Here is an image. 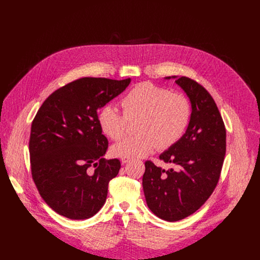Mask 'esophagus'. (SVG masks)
Listing matches in <instances>:
<instances>
[{
  "instance_id": "esophagus-1",
  "label": "esophagus",
  "mask_w": 260,
  "mask_h": 260,
  "mask_svg": "<svg viewBox=\"0 0 260 260\" xmlns=\"http://www.w3.org/2000/svg\"><path fill=\"white\" fill-rule=\"evenodd\" d=\"M129 161H131L129 158H121V162H122V164H127V162H129Z\"/></svg>"
}]
</instances>
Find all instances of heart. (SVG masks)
<instances>
[{
	"label": "heart",
	"mask_w": 260,
	"mask_h": 260,
	"mask_svg": "<svg viewBox=\"0 0 260 260\" xmlns=\"http://www.w3.org/2000/svg\"><path fill=\"white\" fill-rule=\"evenodd\" d=\"M123 114L112 105H106L98 113L102 132L118 141L124 137L128 122L138 120L139 134L116 144L113 155L139 158L156 148L166 150L176 145L186 133L191 119V105L186 96L150 82L133 87L121 100Z\"/></svg>",
	"instance_id": "obj_1"
}]
</instances>
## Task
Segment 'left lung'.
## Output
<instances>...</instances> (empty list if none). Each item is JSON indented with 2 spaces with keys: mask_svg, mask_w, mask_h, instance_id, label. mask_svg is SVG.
<instances>
[{
  "mask_svg": "<svg viewBox=\"0 0 260 260\" xmlns=\"http://www.w3.org/2000/svg\"><path fill=\"white\" fill-rule=\"evenodd\" d=\"M173 78L190 100L191 119L183 138L159 155L173 168L166 171L147 160L143 175L148 207L170 222L188 217L207 202L217 186L226 151L224 122L212 95L191 78Z\"/></svg>",
  "mask_w": 260,
  "mask_h": 260,
  "instance_id": "1",
  "label": "left lung"
}]
</instances>
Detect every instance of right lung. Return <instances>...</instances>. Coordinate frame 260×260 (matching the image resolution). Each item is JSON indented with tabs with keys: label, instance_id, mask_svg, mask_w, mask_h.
<instances>
[{
	"label": "right lung",
	"instance_id": "right-lung-1",
	"mask_svg": "<svg viewBox=\"0 0 260 260\" xmlns=\"http://www.w3.org/2000/svg\"><path fill=\"white\" fill-rule=\"evenodd\" d=\"M129 83L131 78H80L52 92L37 112L28 143L31 177L57 214L82 220L104 206L109 182L121 165L117 158L102 157L109 143L99 125L98 110Z\"/></svg>",
	"mask_w": 260,
	"mask_h": 260
}]
</instances>
